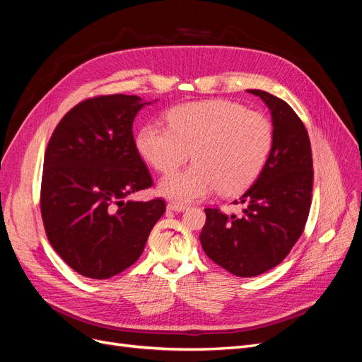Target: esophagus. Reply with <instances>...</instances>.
Returning <instances> with one entry per match:
<instances>
[{"mask_svg": "<svg viewBox=\"0 0 362 362\" xmlns=\"http://www.w3.org/2000/svg\"><path fill=\"white\" fill-rule=\"evenodd\" d=\"M168 210L169 211H175V213H181L185 210V205H181V204H168Z\"/></svg>", "mask_w": 362, "mask_h": 362, "instance_id": "obj_1", "label": "esophagus"}]
</instances>
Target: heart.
<instances>
[{
  "mask_svg": "<svg viewBox=\"0 0 362 362\" xmlns=\"http://www.w3.org/2000/svg\"><path fill=\"white\" fill-rule=\"evenodd\" d=\"M168 119L169 127L146 124L136 139L140 156L161 173L180 168L192 152L194 164L160 181L158 192L166 198L187 204L217 189L235 194L264 168L273 131L262 115L237 103L210 100L175 107Z\"/></svg>",
  "mask_w": 362,
  "mask_h": 362,
  "instance_id": "b5f03b06",
  "label": "heart"
}]
</instances>
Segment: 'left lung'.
<instances>
[{
  "mask_svg": "<svg viewBox=\"0 0 362 362\" xmlns=\"http://www.w3.org/2000/svg\"><path fill=\"white\" fill-rule=\"evenodd\" d=\"M247 92L270 110V154L255 182L234 202L243 205L242 214L205 208L199 235L208 258L240 278L261 275L288 255L308 218L314 177L310 137L299 116L278 96Z\"/></svg>",
  "mask_w": 362,
  "mask_h": 362,
  "instance_id": "1",
  "label": "left lung"
}]
</instances>
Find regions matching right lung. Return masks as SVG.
<instances>
[{
	"label": "right lung",
	"instance_id": "right-lung-1",
	"mask_svg": "<svg viewBox=\"0 0 362 362\" xmlns=\"http://www.w3.org/2000/svg\"><path fill=\"white\" fill-rule=\"evenodd\" d=\"M157 101V100H156ZM136 95L86 100L54 129L43 160L40 210L54 250L80 275L108 279L139 259L163 199L128 201L152 185L136 148Z\"/></svg>",
	"mask_w": 362,
	"mask_h": 362
}]
</instances>
